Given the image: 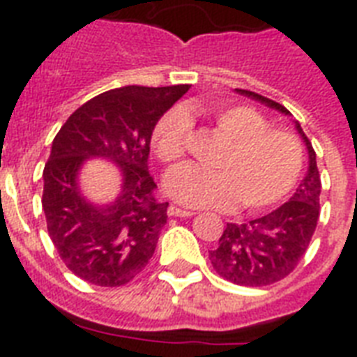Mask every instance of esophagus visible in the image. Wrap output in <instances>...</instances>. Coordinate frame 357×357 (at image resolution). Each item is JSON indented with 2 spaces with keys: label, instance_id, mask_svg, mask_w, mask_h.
I'll list each match as a JSON object with an SVG mask.
<instances>
[{
  "label": "esophagus",
  "instance_id": "1",
  "mask_svg": "<svg viewBox=\"0 0 357 357\" xmlns=\"http://www.w3.org/2000/svg\"><path fill=\"white\" fill-rule=\"evenodd\" d=\"M168 215H170V217H192L195 213L187 211V209H179V207L176 206H170L168 207Z\"/></svg>",
  "mask_w": 357,
  "mask_h": 357
}]
</instances>
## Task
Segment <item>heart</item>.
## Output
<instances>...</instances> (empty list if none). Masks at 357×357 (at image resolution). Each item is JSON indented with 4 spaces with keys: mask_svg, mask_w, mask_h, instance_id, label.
I'll use <instances>...</instances> for the list:
<instances>
[{
    "mask_svg": "<svg viewBox=\"0 0 357 357\" xmlns=\"http://www.w3.org/2000/svg\"><path fill=\"white\" fill-rule=\"evenodd\" d=\"M218 131L229 146L218 157V170L181 167L167 178L168 195L192 207L229 209L238 200L248 211L274 206L293 190L302 170V146L285 129L268 128V120L248 105H224L213 111ZM189 116L174 109L153 128L151 146L165 165L185 155Z\"/></svg>",
    "mask_w": 357,
    "mask_h": 357,
    "instance_id": "1",
    "label": "heart"
}]
</instances>
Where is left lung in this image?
Listing matches in <instances>:
<instances>
[{"label":"left lung","mask_w":357,"mask_h":357,"mask_svg":"<svg viewBox=\"0 0 357 357\" xmlns=\"http://www.w3.org/2000/svg\"><path fill=\"white\" fill-rule=\"evenodd\" d=\"M235 92L265 103L266 107L280 113L291 114L282 103L272 102L261 94L243 89H235ZM294 126L307 148V174L291 200L283 206L246 224L226 226L218 246L209 252V259L213 268L228 282L246 287H263L280 282L298 265L315 234L321 209V174L310 139L298 122H294Z\"/></svg>","instance_id":"obj_1"}]
</instances>
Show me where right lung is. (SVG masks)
<instances>
[{"label":"right lung","mask_w":357,"mask_h":357,"mask_svg":"<svg viewBox=\"0 0 357 357\" xmlns=\"http://www.w3.org/2000/svg\"><path fill=\"white\" fill-rule=\"evenodd\" d=\"M189 89L129 85L103 92L70 114L53 139L42 209L61 259L81 280L120 287L151 259L168 218V202H157L148 172L151 133ZM96 156L123 172L121 195L105 206L86 201L77 181L84 161Z\"/></svg>","instance_id":"obj_1"}]
</instances>
